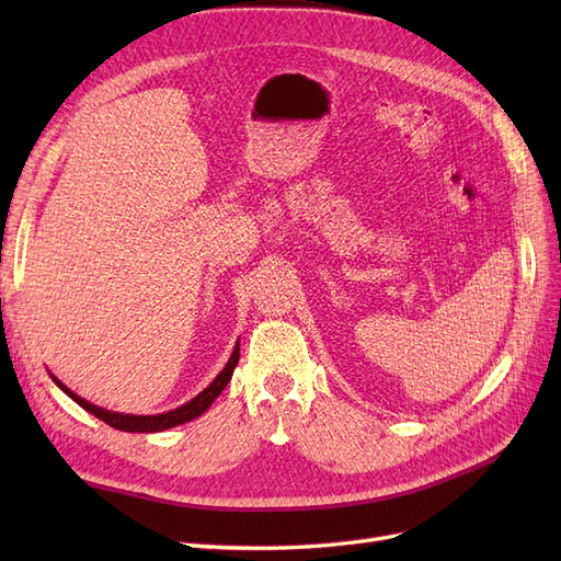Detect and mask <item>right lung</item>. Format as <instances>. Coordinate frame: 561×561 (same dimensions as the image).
Returning <instances> with one entry per match:
<instances>
[{"instance_id": "right-lung-1", "label": "right lung", "mask_w": 561, "mask_h": 561, "mask_svg": "<svg viewBox=\"0 0 561 561\" xmlns=\"http://www.w3.org/2000/svg\"><path fill=\"white\" fill-rule=\"evenodd\" d=\"M239 355H241V344L236 342V346H233V351H231L229 363H227L225 369L219 371V375L213 379V383H210L208 388H203L196 398H192L190 402H184V404L175 407V410H171V412L147 414V416H142V414H122V412L103 410V407L91 404L89 400L79 398V396L75 393V390L67 388L58 377L50 375V371H48V375H50V379H54V383L62 390L65 396H70L79 407H83V410H87V412L93 414V416H98L100 421H105L107 426H112V428H116V431H126V433H161V431H168V428H175V426H180V423L192 421V419H196V416H201L203 412H206L208 407L215 402V398L227 388V383H229V379H231V375H233L236 365H239Z\"/></svg>"}]
</instances>
